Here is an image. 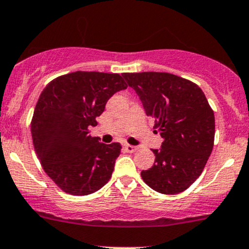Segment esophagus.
I'll use <instances>...</instances> for the list:
<instances>
[{"mask_svg":"<svg viewBox=\"0 0 249 249\" xmlns=\"http://www.w3.org/2000/svg\"><path fill=\"white\" fill-rule=\"evenodd\" d=\"M124 148L125 150H127V152H129V153H134L136 149H138V147L130 146V144H124Z\"/></svg>","mask_w":249,"mask_h":249,"instance_id":"1","label":"esophagus"}]
</instances>
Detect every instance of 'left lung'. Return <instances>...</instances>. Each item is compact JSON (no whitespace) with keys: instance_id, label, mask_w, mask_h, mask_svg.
Returning <instances> with one entry per match:
<instances>
[{"instance_id":"left-lung-1","label":"left lung","mask_w":249,"mask_h":249,"mask_svg":"<svg viewBox=\"0 0 249 249\" xmlns=\"http://www.w3.org/2000/svg\"><path fill=\"white\" fill-rule=\"evenodd\" d=\"M147 116L163 138L154 166L142 170L147 186L162 194L186 191L200 177L213 149L214 113L199 86L169 72H124Z\"/></svg>"}]
</instances>
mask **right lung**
<instances>
[{
  "instance_id": "obj_1",
  "label": "right lung",
  "mask_w": 249,
  "mask_h": 249,
  "mask_svg": "<svg viewBox=\"0 0 249 249\" xmlns=\"http://www.w3.org/2000/svg\"><path fill=\"white\" fill-rule=\"evenodd\" d=\"M127 83L119 74L75 71L47 85L32 120L35 152L44 172L63 192L88 195L109 181L119 142L106 144L91 138L106 103Z\"/></svg>"
}]
</instances>
